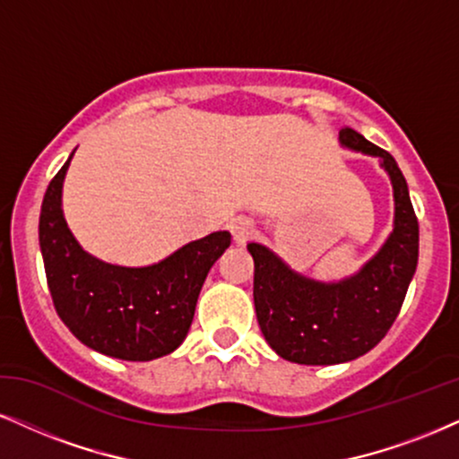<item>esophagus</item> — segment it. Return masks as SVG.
I'll list each match as a JSON object with an SVG mask.
<instances>
[{
  "mask_svg": "<svg viewBox=\"0 0 459 459\" xmlns=\"http://www.w3.org/2000/svg\"><path fill=\"white\" fill-rule=\"evenodd\" d=\"M230 231L231 236H234L236 245H245V242L248 238H253V234H255V223L248 217H236L230 223Z\"/></svg>",
  "mask_w": 459,
  "mask_h": 459,
  "instance_id": "34e87169",
  "label": "esophagus"
}]
</instances>
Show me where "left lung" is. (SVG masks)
<instances>
[{"mask_svg": "<svg viewBox=\"0 0 459 459\" xmlns=\"http://www.w3.org/2000/svg\"><path fill=\"white\" fill-rule=\"evenodd\" d=\"M341 143L381 157L392 178L395 221L381 251L355 276L325 285L296 274L265 247L248 245L259 327L270 347L296 364H342L377 347L403 308L420 257V223L398 163L351 127L341 129Z\"/></svg>", "mask_w": 459, "mask_h": 459, "instance_id": "8db88e82", "label": "left lung"}]
</instances>
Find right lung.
<instances>
[{"mask_svg": "<svg viewBox=\"0 0 459 459\" xmlns=\"http://www.w3.org/2000/svg\"><path fill=\"white\" fill-rule=\"evenodd\" d=\"M70 160L50 180L39 212V248L56 315L78 341L110 358L149 361L172 353L189 332L208 270L230 247V231L189 242L146 268L100 262L82 251L61 211Z\"/></svg>", "mask_w": 459, "mask_h": 459, "instance_id": "right-lung-1", "label": "right lung"}]
</instances>
